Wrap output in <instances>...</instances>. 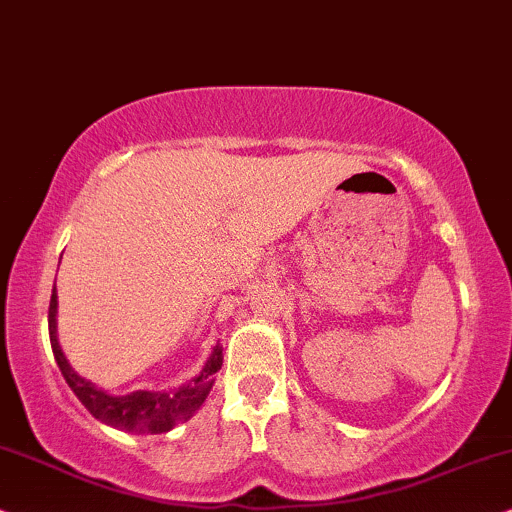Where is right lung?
<instances>
[{
    "label": "right lung",
    "mask_w": 512,
    "mask_h": 512,
    "mask_svg": "<svg viewBox=\"0 0 512 512\" xmlns=\"http://www.w3.org/2000/svg\"><path fill=\"white\" fill-rule=\"evenodd\" d=\"M58 292L53 290L49 304V337L56 363L63 372L67 386L81 400V405L102 424L119 428L126 433H168L182 421L192 419L196 410L206 403L210 388L215 384V372L222 367V346L217 344L210 351L206 365L187 384L170 388V391H133L126 395H112L105 388L74 372L70 360L65 358L58 342Z\"/></svg>",
    "instance_id": "right-lung-1"
}]
</instances>
